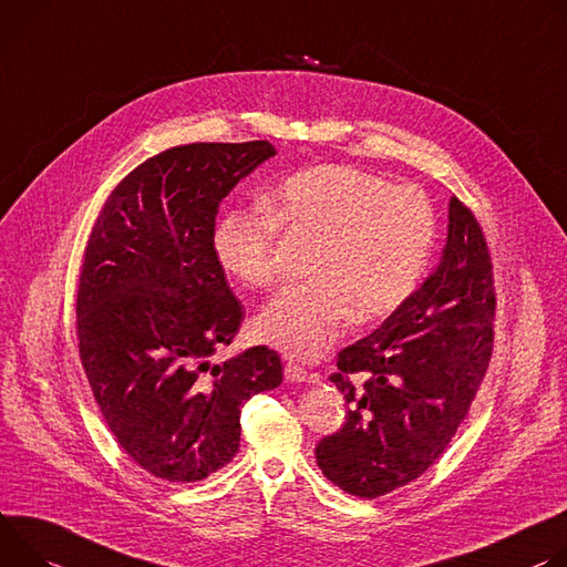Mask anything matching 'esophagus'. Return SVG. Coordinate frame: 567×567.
Listing matches in <instances>:
<instances>
[{
    "mask_svg": "<svg viewBox=\"0 0 567 567\" xmlns=\"http://www.w3.org/2000/svg\"><path fill=\"white\" fill-rule=\"evenodd\" d=\"M284 375H286V381H290V383H303V381L312 379V375H308V371L303 367H299L297 362H286Z\"/></svg>",
    "mask_w": 567,
    "mask_h": 567,
    "instance_id": "obj_1",
    "label": "esophagus"
}]
</instances>
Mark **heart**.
<instances>
[{
	"label": "heart",
	"instance_id": "heart-1",
	"mask_svg": "<svg viewBox=\"0 0 567 567\" xmlns=\"http://www.w3.org/2000/svg\"><path fill=\"white\" fill-rule=\"evenodd\" d=\"M277 229L312 240L310 281L270 301L259 333L272 347L320 358L347 322L390 318L416 290L434 245V212L412 186L353 166L290 175L259 207L220 216L212 245L220 268L251 288L277 284Z\"/></svg>",
	"mask_w": 567,
	"mask_h": 567
}]
</instances>
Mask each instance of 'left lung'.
I'll use <instances>...</instances> for the list:
<instances>
[{"instance_id": "obj_1", "label": "left lung", "mask_w": 567, "mask_h": 567, "mask_svg": "<svg viewBox=\"0 0 567 567\" xmlns=\"http://www.w3.org/2000/svg\"><path fill=\"white\" fill-rule=\"evenodd\" d=\"M493 318L488 247L471 209L453 196L439 266L381 329L338 353L331 381L349 412L316 449L324 477L371 499L423 475L484 381Z\"/></svg>"}]
</instances>
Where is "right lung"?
I'll return each instance as SVG.
<instances>
[{
	"instance_id": "obj_1",
	"label": "right lung",
	"mask_w": 567,
	"mask_h": 567,
	"mask_svg": "<svg viewBox=\"0 0 567 567\" xmlns=\"http://www.w3.org/2000/svg\"><path fill=\"white\" fill-rule=\"evenodd\" d=\"M275 155L270 142L168 148L121 179L90 234L81 362L118 446L159 480L198 482L229 464L240 408L281 385L268 347L214 360L245 318L214 255L216 214Z\"/></svg>"
}]
</instances>
